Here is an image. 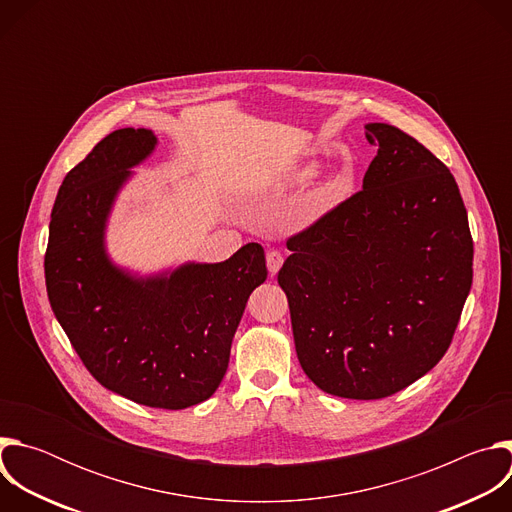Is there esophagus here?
<instances>
[{"mask_svg": "<svg viewBox=\"0 0 512 512\" xmlns=\"http://www.w3.org/2000/svg\"><path fill=\"white\" fill-rule=\"evenodd\" d=\"M281 265H283V253L277 251V249H269L267 251V269H269V273L275 275Z\"/></svg>", "mask_w": 512, "mask_h": 512, "instance_id": "esophagus-1", "label": "esophagus"}]
</instances>
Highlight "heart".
I'll return each mask as SVG.
<instances>
[{"label":"heart","instance_id":"b5f03b06","mask_svg":"<svg viewBox=\"0 0 512 512\" xmlns=\"http://www.w3.org/2000/svg\"><path fill=\"white\" fill-rule=\"evenodd\" d=\"M310 176H312V170H304V172L298 174V180H306V178H310Z\"/></svg>","mask_w":512,"mask_h":512}]
</instances>
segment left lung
<instances>
[{
  "instance_id": "8db88e82",
  "label": "left lung",
  "mask_w": 512,
  "mask_h": 512,
  "mask_svg": "<svg viewBox=\"0 0 512 512\" xmlns=\"http://www.w3.org/2000/svg\"><path fill=\"white\" fill-rule=\"evenodd\" d=\"M364 133L379 150L362 190L287 239L277 283L310 381L369 401L403 391L450 348L474 243L448 166L395 125Z\"/></svg>"
}]
</instances>
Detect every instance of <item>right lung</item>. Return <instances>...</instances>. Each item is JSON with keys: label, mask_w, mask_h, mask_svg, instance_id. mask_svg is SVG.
I'll use <instances>...</instances> for the list:
<instances>
[{"label": "right lung", "mask_w": 512, "mask_h": 512, "mask_svg": "<svg viewBox=\"0 0 512 512\" xmlns=\"http://www.w3.org/2000/svg\"><path fill=\"white\" fill-rule=\"evenodd\" d=\"M148 129H117L72 168L52 208L48 300L87 371L139 405L186 409L221 385L251 291L267 279L259 243L223 263H188L135 279L105 255L103 231L129 168L148 158Z\"/></svg>", "instance_id": "obj_1"}]
</instances>
